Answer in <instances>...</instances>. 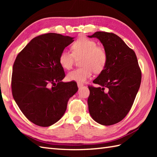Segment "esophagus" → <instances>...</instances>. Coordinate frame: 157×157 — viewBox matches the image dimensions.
I'll return each instance as SVG.
<instances>
[{"label":"esophagus","mask_w":157,"mask_h":157,"mask_svg":"<svg viewBox=\"0 0 157 157\" xmlns=\"http://www.w3.org/2000/svg\"><path fill=\"white\" fill-rule=\"evenodd\" d=\"M83 86H84V85H83V84H81V83H78V88H81V87H82Z\"/></svg>","instance_id":"esophagus-1"}]
</instances>
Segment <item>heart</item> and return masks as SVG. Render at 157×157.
<instances>
[{
    "label": "heart",
    "instance_id": "b5f03b06",
    "mask_svg": "<svg viewBox=\"0 0 157 157\" xmlns=\"http://www.w3.org/2000/svg\"><path fill=\"white\" fill-rule=\"evenodd\" d=\"M72 52L63 50L59 55V63L63 68L70 69L75 59L80 58L79 64L81 67L73 70L67 74L69 80L83 83L91 78L94 71L101 73L106 67L108 55L105 50L97 46L93 40L81 38L74 42Z\"/></svg>",
    "mask_w": 157,
    "mask_h": 157
}]
</instances>
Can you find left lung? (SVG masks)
Returning <instances> with one entry per match:
<instances>
[{
	"label": "left lung",
	"mask_w": 157,
	"mask_h": 157,
	"mask_svg": "<svg viewBox=\"0 0 157 157\" xmlns=\"http://www.w3.org/2000/svg\"><path fill=\"white\" fill-rule=\"evenodd\" d=\"M108 55L105 69L89 86V113L95 121L111 125L121 121L131 109L140 86L142 72L135 52L113 33L96 32Z\"/></svg>",
	"instance_id": "8db88e82"
}]
</instances>
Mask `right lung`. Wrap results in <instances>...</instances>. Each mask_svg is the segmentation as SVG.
Listing matches in <instances>:
<instances>
[{"label": "right lung", "mask_w": 157, "mask_h": 157, "mask_svg": "<svg viewBox=\"0 0 157 157\" xmlns=\"http://www.w3.org/2000/svg\"><path fill=\"white\" fill-rule=\"evenodd\" d=\"M74 41L55 33L33 38L17 56L13 67V97L28 119L48 127L61 119L69 99L78 90L74 82H63L65 74L59 55Z\"/></svg>", "instance_id": "1"}]
</instances>
